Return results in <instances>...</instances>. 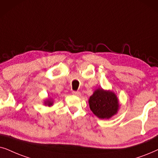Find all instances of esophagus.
Here are the masks:
<instances>
[{"label":"esophagus","instance_id":"obj_1","mask_svg":"<svg viewBox=\"0 0 158 158\" xmlns=\"http://www.w3.org/2000/svg\"><path fill=\"white\" fill-rule=\"evenodd\" d=\"M72 93L73 95H76V96H81V92H78V91H73Z\"/></svg>","mask_w":158,"mask_h":158}]
</instances>
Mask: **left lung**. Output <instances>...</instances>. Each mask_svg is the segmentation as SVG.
Returning <instances> with one entry per match:
<instances>
[{"label":"left lung","mask_w":158,"mask_h":158,"mask_svg":"<svg viewBox=\"0 0 158 158\" xmlns=\"http://www.w3.org/2000/svg\"><path fill=\"white\" fill-rule=\"evenodd\" d=\"M90 110L100 119H109L119 110V100L114 92L98 88L88 100Z\"/></svg>","instance_id":"8db88e82"}]
</instances>
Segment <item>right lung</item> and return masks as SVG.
<instances>
[{"instance_id":"1","label":"right lung","mask_w":158,"mask_h":158,"mask_svg":"<svg viewBox=\"0 0 158 158\" xmlns=\"http://www.w3.org/2000/svg\"><path fill=\"white\" fill-rule=\"evenodd\" d=\"M54 103V101H53V99L52 98H48L46 99V100H44V105L46 106H52V105Z\"/></svg>"}]
</instances>
